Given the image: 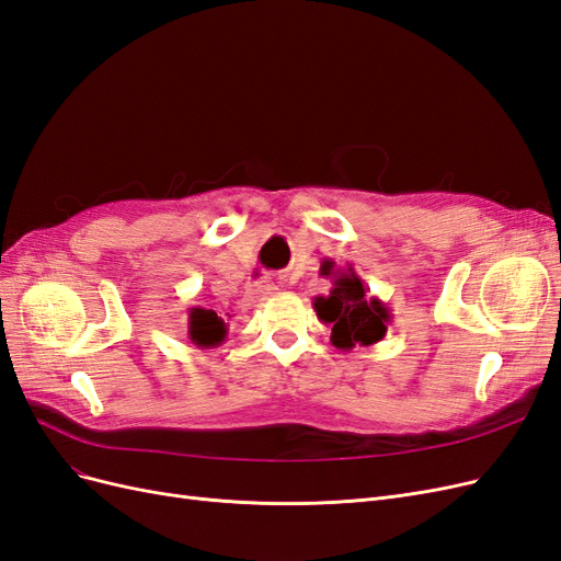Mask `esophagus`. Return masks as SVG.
<instances>
[{
    "label": "esophagus",
    "instance_id": "obj_1",
    "mask_svg": "<svg viewBox=\"0 0 561 561\" xmlns=\"http://www.w3.org/2000/svg\"><path fill=\"white\" fill-rule=\"evenodd\" d=\"M274 290H278V285H276V283H271V280H260V283H254V285H250V287H248L245 301H248V304H252V307H257V304H260V301H264L268 295H274Z\"/></svg>",
    "mask_w": 561,
    "mask_h": 561
}]
</instances>
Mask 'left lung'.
<instances>
[{
	"label": "left lung",
	"instance_id": "1",
	"mask_svg": "<svg viewBox=\"0 0 561 561\" xmlns=\"http://www.w3.org/2000/svg\"><path fill=\"white\" fill-rule=\"evenodd\" d=\"M320 276L332 278V290L330 295L313 297V309L320 322L332 325V346L351 351L381 342L393 316L379 297L365 295V285L353 266L339 268L332 260H322Z\"/></svg>",
	"mask_w": 561,
	"mask_h": 561
}]
</instances>
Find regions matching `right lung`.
Masks as SVG:
<instances>
[{"mask_svg":"<svg viewBox=\"0 0 561 561\" xmlns=\"http://www.w3.org/2000/svg\"><path fill=\"white\" fill-rule=\"evenodd\" d=\"M186 336L198 348H215L227 339V322L219 318L213 309H190V328Z\"/></svg>","mask_w":561,"mask_h":561,"instance_id":"right-lung-1","label":"right lung"}]
</instances>
